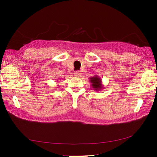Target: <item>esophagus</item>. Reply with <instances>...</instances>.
<instances>
[{"mask_svg": "<svg viewBox=\"0 0 157 157\" xmlns=\"http://www.w3.org/2000/svg\"><path fill=\"white\" fill-rule=\"evenodd\" d=\"M74 74L75 76L77 77V78H79V77H80V76H81V71H75Z\"/></svg>", "mask_w": 157, "mask_h": 157, "instance_id": "esophagus-1", "label": "esophagus"}]
</instances>
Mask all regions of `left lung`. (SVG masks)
<instances>
[{"label":"left lung","mask_w":157,"mask_h":157,"mask_svg":"<svg viewBox=\"0 0 157 157\" xmlns=\"http://www.w3.org/2000/svg\"><path fill=\"white\" fill-rule=\"evenodd\" d=\"M90 83H91V87L93 88L94 90H95L96 91H101L103 89V85H102V81L101 79L97 75H96L95 76L91 77L89 78Z\"/></svg>","instance_id":"8db88e82"}]
</instances>
